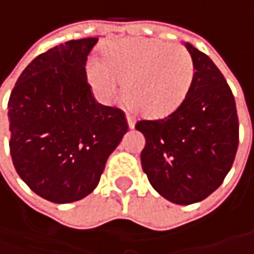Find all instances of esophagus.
Here are the masks:
<instances>
[{
	"mask_svg": "<svg viewBox=\"0 0 254 254\" xmlns=\"http://www.w3.org/2000/svg\"><path fill=\"white\" fill-rule=\"evenodd\" d=\"M126 117H127V123H128V127L130 128H134V126H135V117L130 114V113H127L126 114Z\"/></svg>",
	"mask_w": 254,
	"mask_h": 254,
	"instance_id": "obj_1",
	"label": "esophagus"
}]
</instances>
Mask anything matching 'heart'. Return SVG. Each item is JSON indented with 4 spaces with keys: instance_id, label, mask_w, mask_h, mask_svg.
I'll list each match as a JSON object with an SVG mask.
<instances>
[{
    "instance_id": "obj_1",
    "label": "heart",
    "mask_w": 254,
    "mask_h": 254,
    "mask_svg": "<svg viewBox=\"0 0 254 254\" xmlns=\"http://www.w3.org/2000/svg\"><path fill=\"white\" fill-rule=\"evenodd\" d=\"M195 76L192 56L182 45L126 38L109 44L102 62L87 64L89 82L103 100L119 94V82L130 106L148 117H164L187 99Z\"/></svg>"
}]
</instances>
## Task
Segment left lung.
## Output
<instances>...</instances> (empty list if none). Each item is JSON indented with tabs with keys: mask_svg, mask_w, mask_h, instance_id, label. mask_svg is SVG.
Here are the masks:
<instances>
[{
	"mask_svg": "<svg viewBox=\"0 0 254 254\" xmlns=\"http://www.w3.org/2000/svg\"><path fill=\"white\" fill-rule=\"evenodd\" d=\"M195 76L187 99L170 116L140 120L142 171L152 188L178 205L205 199L222 185L239 145V120L229 84L208 55L187 44Z\"/></svg>",
	"mask_w": 254,
	"mask_h": 254,
	"instance_id": "1",
	"label": "left lung"
}]
</instances>
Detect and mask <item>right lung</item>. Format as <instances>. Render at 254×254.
<instances>
[{"label": "right lung", "instance_id": "obj_1", "mask_svg": "<svg viewBox=\"0 0 254 254\" xmlns=\"http://www.w3.org/2000/svg\"><path fill=\"white\" fill-rule=\"evenodd\" d=\"M97 38L58 45L36 56L8 100L9 151L18 175L55 203L83 199L128 131L124 112L96 102L86 61Z\"/></svg>", "mask_w": 254, "mask_h": 254}]
</instances>
